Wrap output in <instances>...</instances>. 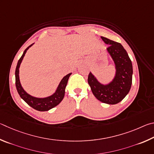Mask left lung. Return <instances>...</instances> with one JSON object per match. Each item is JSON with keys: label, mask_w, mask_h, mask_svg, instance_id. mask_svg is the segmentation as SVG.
<instances>
[{"label": "left lung", "mask_w": 154, "mask_h": 154, "mask_svg": "<svg viewBox=\"0 0 154 154\" xmlns=\"http://www.w3.org/2000/svg\"><path fill=\"white\" fill-rule=\"evenodd\" d=\"M106 44L108 53L114 59L116 67V75L113 82L104 86L99 83L90 72L88 83L95 97L104 103L116 104L125 97L130 91L133 78V65L126 51L119 42L101 36Z\"/></svg>", "instance_id": "left-lung-1"}]
</instances>
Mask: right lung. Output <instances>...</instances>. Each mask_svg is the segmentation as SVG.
I'll list each match as a JSON object with an SVG mask.
<instances>
[{
	"mask_svg": "<svg viewBox=\"0 0 154 154\" xmlns=\"http://www.w3.org/2000/svg\"><path fill=\"white\" fill-rule=\"evenodd\" d=\"M32 45V44L31 45H29L28 48H26V49L24 51L23 55H21L20 59H19V61L17 62V66H16L15 69L16 88H17V92L19 93V95L21 97V98L23 99V101H25L26 103H28L29 106L32 107V108L40 112L48 111V110L52 109L53 107L57 106V105L63 100L65 95V88L66 87L67 81H68L69 78L72 74L70 73V74H67L66 76L63 77V79L61 80V82L59 83L57 90L55 93L52 96L48 97L47 98L40 99L33 97L28 95V94L23 89V88L21 87V86L20 82V78H19V67H20L21 61H22L27 50H28L29 47H30Z\"/></svg>",
	"mask_w": 154,
	"mask_h": 154,
	"instance_id": "1",
	"label": "right lung"
}]
</instances>
